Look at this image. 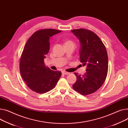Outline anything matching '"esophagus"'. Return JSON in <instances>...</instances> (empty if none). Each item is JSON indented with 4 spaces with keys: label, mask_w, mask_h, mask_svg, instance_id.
<instances>
[{
    "label": "esophagus",
    "mask_w": 128,
    "mask_h": 128,
    "mask_svg": "<svg viewBox=\"0 0 128 128\" xmlns=\"http://www.w3.org/2000/svg\"><path fill=\"white\" fill-rule=\"evenodd\" d=\"M62 73L63 74H65V75H67V74H69L70 73V72H65V71H63L62 72Z\"/></svg>",
    "instance_id": "1"
}]
</instances>
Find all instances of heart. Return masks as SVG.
<instances>
[{
	"mask_svg": "<svg viewBox=\"0 0 128 128\" xmlns=\"http://www.w3.org/2000/svg\"><path fill=\"white\" fill-rule=\"evenodd\" d=\"M65 44H74V42L71 40H67L65 42Z\"/></svg>",
	"mask_w": 128,
	"mask_h": 128,
	"instance_id": "b5f03b06",
	"label": "heart"
}]
</instances>
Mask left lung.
<instances>
[{
  "instance_id": "left-lung-1",
  "label": "left lung",
  "mask_w": 128,
  "mask_h": 128,
  "mask_svg": "<svg viewBox=\"0 0 128 128\" xmlns=\"http://www.w3.org/2000/svg\"><path fill=\"white\" fill-rule=\"evenodd\" d=\"M71 31L80 40V62L83 66H86L84 75L74 72L76 80L72 88L86 96L97 91L104 82L108 71V54L102 42L94 32L85 29Z\"/></svg>"
}]
</instances>
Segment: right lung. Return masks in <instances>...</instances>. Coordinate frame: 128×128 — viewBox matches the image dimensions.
<instances>
[{
	"label": "right lung",
	"instance_id": "add662e5",
	"mask_svg": "<svg viewBox=\"0 0 128 128\" xmlns=\"http://www.w3.org/2000/svg\"><path fill=\"white\" fill-rule=\"evenodd\" d=\"M61 31L46 29L34 33L28 40L22 54L20 70L22 77L32 90L42 94L52 90L61 72L51 70L44 63L50 49L49 39Z\"/></svg>",
	"mask_w": 128,
	"mask_h": 128
}]
</instances>
